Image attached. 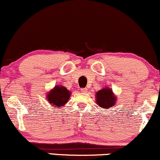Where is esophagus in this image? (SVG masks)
Segmentation results:
<instances>
[{"label": "esophagus", "mask_w": 160, "mask_h": 160, "mask_svg": "<svg viewBox=\"0 0 160 160\" xmlns=\"http://www.w3.org/2000/svg\"><path fill=\"white\" fill-rule=\"evenodd\" d=\"M81 91L82 92V93H86V92L88 91V89L86 88H81Z\"/></svg>", "instance_id": "1"}]
</instances>
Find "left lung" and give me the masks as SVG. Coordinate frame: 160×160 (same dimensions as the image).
Wrapping results in <instances>:
<instances>
[{
    "label": "left lung",
    "instance_id": "left-lung-1",
    "mask_svg": "<svg viewBox=\"0 0 160 160\" xmlns=\"http://www.w3.org/2000/svg\"><path fill=\"white\" fill-rule=\"evenodd\" d=\"M96 102L102 108H111L115 104L116 97L112 93V90L109 88H104L99 90L96 96Z\"/></svg>",
    "mask_w": 160,
    "mask_h": 160
}]
</instances>
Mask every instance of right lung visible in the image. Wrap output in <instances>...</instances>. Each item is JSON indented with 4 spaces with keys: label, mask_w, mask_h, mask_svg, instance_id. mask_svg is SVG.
<instances>
[{
    "label": "right lung",
    "mask_w": 160,
    "mask_h": 160,
    "mask_svg": "<svg viewBox=\"0 0 160 160\" xmlns=\"http://www.w3.org/2000/svg\"><path fill=\"white\" fill-rule=\"evenodd\" d=\"M70 97V92L63 86H56L47 94V99L51 105L58 107L63 106L68 102Z\"/></svg>",
    "instance_id": "right-lung-1"
}]
</instances>
